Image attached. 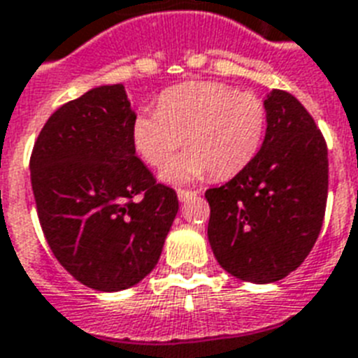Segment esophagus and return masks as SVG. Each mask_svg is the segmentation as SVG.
<instances>
[{
	"label": "esophagus",
	"instance_id": "obj_1",
	"mask_svg": "<svg viewBox=\"0 0 358 358\" xmlns=\"http://www.w3.org/2000/svg\"><path fill=\"white\" fill-rule=\"evenodd\" d=\"M176 194H178L180 202H185V200L193 199L194 194H196V191H189V189H178V191H176Z\"/></svg>",
	"mask_w": 358,
	"mask_h": 358
}]
</instances>
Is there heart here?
Instances as JSON below:
<instances>
[{
	"instance_id": "b5f03b06",
	"label": "heart",
	"mask_w": 358,
	"mask_h": 358,
	"mask_svg": "<svg viewBox=\"0 0 358 358\" xmlns=\"http://www.w3.org/2000/svg\"><path fill=\"white\" fill-rule=\"evenodd\" d=\"M263 99L211 80H189L162 92L158 108H145L132 121V143L145 164L162 169L173 152L188 149L164 176L171 182L228 180L255 158L266 132Z\"/></svg>"
}]
</instances>
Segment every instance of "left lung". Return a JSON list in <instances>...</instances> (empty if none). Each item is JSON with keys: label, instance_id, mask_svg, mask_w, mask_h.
<instances>
[{"label": "left lung", "instance_id": "1", "mask_svg": "<svg viewBox=\"0 0 358 358\" xmlns=\"http://www.w3.org/2000/svg\"><path fill=\"white\" fill-rule=\"evenodd\" d=\"M264 106L259 152L228 184L206 191L215 257L250 283L283 280L303 263L320 234L329 185L327 145L303 104L272 90Z\"/></svg>", "mask_w": 358, "mask_h": 358}]
</instances>
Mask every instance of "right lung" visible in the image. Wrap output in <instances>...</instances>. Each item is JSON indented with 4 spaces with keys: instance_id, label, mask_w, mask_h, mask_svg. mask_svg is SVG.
<instances>
[{
    "instance_id": "right-lung-1",
    "label": "right lung",
    "mask_w": 358,
    "mask_h": 358,
    "mask_svg": "<svg viewBox=\"0 0 358 358\" xmlns=\"http://www.w3.org/2000/svg\"><path fill=\"white\" fill-rule=\"evenodd\" d=\"M123 84L62 104L38 134L31 185L49 248L90 289H129L156 266L178 196L136 156Z\"/></svg>"
}]
</instances>
